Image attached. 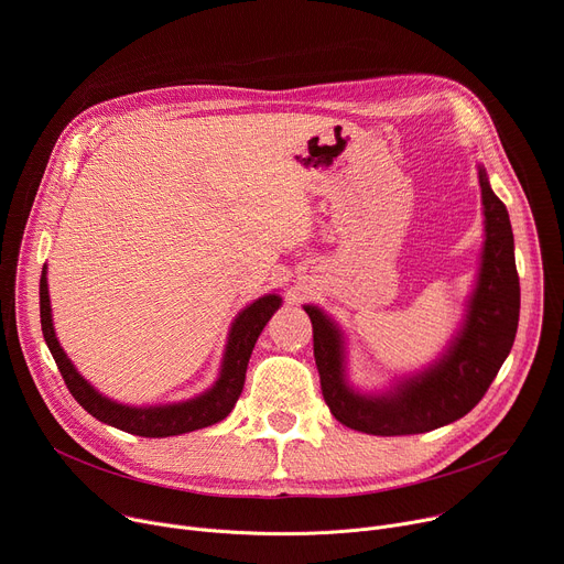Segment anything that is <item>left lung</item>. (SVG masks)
Masks as SVG:
<instances>
[{
    "mask_svg": "<svg viewBox=\"0 0 564 564\" xmlns=\"http://www.w3.org/2000/svg\"><path fill=\"white\" fill-rule=\"evenodd\" d=\"M486 248L479 284L469 300L467 321L447 355L417 377L402 381L391 395L364 398L343 379V348L336 325L307 305L314 327V357L321 391L332 415L372 436H409L449 424L481 402L510 355L519 323V275L508 209L479 169Z\"/></svg>",
    "mask_w": 564,
    "mask_h": 564,
    "instance_id": "left-lung-1",
    "label": "left lung"
}]
</instances>
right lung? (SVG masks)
Wrapping results in <instances>:
<instances>
[{
  "instance_id": "obj_1",
  "label": "right lung",
  "mask_w": 564,
  "mask_h": 564,
  "mask_svg": "<svg viewBox=\"0 0 564 564\" xmlns=\"http://www.w3.org/2000/svg\"><path fill=\"white\" fill-rule=\"evenodd\" d=\"M280 302L282 300L278 295H264V297L254 300L250 307H246L237 316V321L232 323V329H230L221 377H219V381H216L212 391H207L205 395H200L196 400L183 402V404L135 409V406H123V404L110 402L108 398L99 395L95 388L76 372V368L72 366V361L67 359V355L58 345V338L54 332L45 269H42V278H40L42 334H45L47 348L65 379V386L69 388L72 398L97 420H101L115 429L135 433V436H144V438H166V436H178V433L196 431V429L221 422L235 409V404L243 391L246 368H248L250 352L254 348V340L259 334H262L264 325L275 314V310L280 307Z\"/></svg>"
}]
</instances>
